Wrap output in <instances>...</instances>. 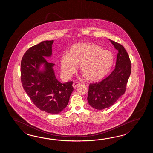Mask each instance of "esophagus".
Returning <instances> with one entry per match:
<instances>
[{"instance_id":"34e87169","label":"esophagus","mask_w":153,"mask_h":153,"mask_svg":"<svg viewBox=\"0 0 153 153\" xmlns=\"http://www.w3.org/2000/svg\"><path fill=\"white\" fill-rule=\"evenodd\" d=\"M80 85V83L79 82H74L73 84V88H75L76 86H78V85Z\"/></svg>"}]
</instances>
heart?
Wrapping results in <instances>:
<instances>
[{"label":"heart","instance_id":"1","mask_svg":"<svg viewBox=\"0 0 153 153\" xmlns=\"http://www.w3.org/2000/svg\"><path fill=\"white\" fill-rule=\"evenodd\" d=\"M114 62V55L110 51L92 43H82L73 46L70 53L62 55L61 70L64 77L69 78L80 65L85 77L96 80L107 74Z\"/></svg>","mask_w":153,"mask_h":153}]
</instances>
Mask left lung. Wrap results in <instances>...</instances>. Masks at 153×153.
<instances>
[{"label":"left lung","instance_id":"left-lung-1","mask_svg":"<svg viewBox=\"0 0 153 153\" xmlns=\"http://www.w3.org/2000/svg\"><path fill=\"white\" fill-rule=\"evenodd\" d=\"M109 40L118 51L115 68L102 80L89 85L88 91V104L97 110L111 107L125 94L131 72L130 57L124 46Z\"/></svg>","mask_w":153,"mask_h":153}]
</instances>
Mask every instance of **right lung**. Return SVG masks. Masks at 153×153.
Wrapping results in <instances>:
<instances>
[{"label":"right lung","mask_w":153,"mask_h":153,"mask_svg":"<svg viewBox=\"0 0 153 153\" xmlns=\"http://www.w3.org/2000/svg\"><path fill=\"white\" fill-rule=\"evenodd\" d=\"M53 40H46L30 48L21 63L22 86L33 104L41 111L58 114L68 103L73 91V81L62 84L57 80L53 69L54 63L47 62L45 57L52 55ZM44 64V69L39 70Z\"/></svg>","instance_id":"1"}]
</instances>
